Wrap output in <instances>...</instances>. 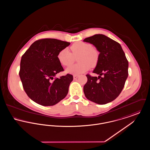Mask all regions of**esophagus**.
<instances>
[{"label": "esophagus", "mask_w": 150, "mask_h": 150, "mask_svg": "<svg viewBox=\"0 0 150 150\" xmlns=\"http://www.w3.org/2000/svg\"><path fill=\"white\" fill-rule=\"evenodd\" d=\"M78 77L79 75H74L73 76V78H74V80L78 78Z\"/></svg>", "instance_id": "obj_1"}]
</instances>
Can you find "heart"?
<instances>
[{"mask_svg":"<svg viewBox=\"0 0 150 150\" xmlns=\"http://www.w3.org/2000/svg\"><path fill=\"white\" fill-rule=\"evenodd\" d=\"M71 52L67 48L60 50L58 54V59L61 64L68 66L74 61V57L78 56L77 61L79 62L72 64L66 69V72L72 74H79L88 71L91 66H95L98 61L99 52L89 43L78 42L70 47Z\"/></svg>","mask_w":150,"mask_h":150,"instance_id":"obj_1","label":"heart"}]
</instances>
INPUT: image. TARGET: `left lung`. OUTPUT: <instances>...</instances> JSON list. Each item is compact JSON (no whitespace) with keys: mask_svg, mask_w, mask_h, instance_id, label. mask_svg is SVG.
I'll use <instances>...</instances> for the list:
<instances>
[{"mask_svg":"<svg viewBox=\"0 0 150 150\" xmlns=\"http://www.w3.org/2000/svg\"><path fill=\"white\" fill-rule=\"evenodd\" d=\"M92 44L100 52L93 73L99 76H86L84 86L86 98L94 103L105 105L120 94L128 76V61L120 44L103 34H96L83 40Z\"/></svg>","mask_w":150,"mask_h":150,"instance_id":"8db88e82","label":"left lung"}]
</instances>
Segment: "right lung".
<instances>
[{
  "instance_id": "obj_1",
  "label": "right lung",
  "mask_w": 150,
  "mask_h": 150,
  "mask_svg": "<svg viewBox=\"0 0 150 150\" xmlns=\"http://www.w3.org/2000/svg\"><path fill=\"white\" fill-rule=\"evenodd\" d=\"M70 44L56 39H40L33 43L22 56L19 75L23 88L36 103L53 106L67 96L73 76L67 74L59 78L54 77L64 70L58 54Z\"/></svg>"
}]
</instances>
